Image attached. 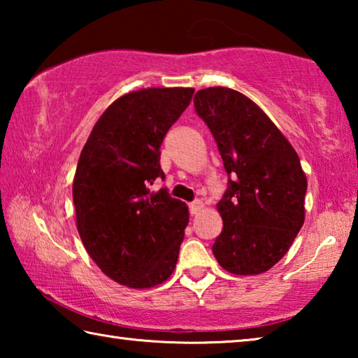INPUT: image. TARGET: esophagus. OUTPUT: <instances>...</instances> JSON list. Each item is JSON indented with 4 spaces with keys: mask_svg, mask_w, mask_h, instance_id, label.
<instances>
[{
    "mask_svg": "<svg viewBox=\"0 0 358 358\" xmlns=\"http://www.w3.org/2000/svg\"><path fill=\"white\" fill-rule=\"evenodd\" d=\"M203 208V203H202V201H194V202H191L189 203V213L194 216V215H197L199 211H201Z\"/></svg>",
    "mask_w": 358,
    "mask_h": 358,
    "instance_id": "1",
    "label": "esophagus"
}]
</instances>
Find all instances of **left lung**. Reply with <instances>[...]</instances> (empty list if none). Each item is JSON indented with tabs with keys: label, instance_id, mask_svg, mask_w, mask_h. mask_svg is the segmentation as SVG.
<instances>
[{
	"label": "left lung",
	"instance_id": "8db88e82",
	"mask_svg": "<svg viewBox=\"0 0 358 358\" xmlns=\"http://www.w3.org/2000/svg\"><path fill=\"white\" fill-rule=\"evenodd\" d=\"M194 107L229 175L217 202L222 232L211 250L229 273H264L289 251L305 222L308 181L299 155L262 108L235 90H201Z\"/></svg>",
	"mask_w": 358,
	"mask_h": 358
}]
</instances>
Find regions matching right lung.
<instances>
[{
	"mask_svg": "<svg viewBox=\"0 0 358 358\" xmlns=\"http://www.w3.org/2000/svg\"><path fill=\"white\" fill-rule=\"evenodd\" d=\"M194 88H147L121 96L101 115L77 162L72 185L77 230L96 265L134 289L164 282L177 265L189 213L153 181L167 131Z\"/></svg>",
	"mask_w": 358,
	"mask_h": 358,
	"instance_id": "1",
	"label": "right lung"
}]
</instances>
